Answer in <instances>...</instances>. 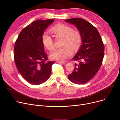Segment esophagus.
<instances>
[{
  "label": "esophagus",
  "instance_id": "esophagus-1",
  "mask_svg": "<svg viewBox=\"0 0 120 120\" xmlns=\"http://www.w3.org/2000/svg\"><path fill=\"white\" fill-rule=\"evenodd\" d=\"M57 62L58 63H62V64H64L65 62L64 61H57Z\"/></svg>",
  "mask_w": 120,
  "mask_h": 120
}]
</instances>
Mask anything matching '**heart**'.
<instances>
[{
	"instance_id": "1",
	"label": "heart",
	"mask_w": 120,
	"mask_h": 120,
	"mask_svg": "<svg viewBox=\"0 0 120 120\" xmlns=\"http://www.w3.org/2000/svg\"><path fill=\"white\" fill-rule=\"evenodd\" d=\"M52 33L57 38H64L62 48L56 49L50 54L52 59L64 60L72 54L73 50L78 51L82 43V37L79 31L74 30L72 26L64 24H57L51 29ZM44 46L49 50L54 48L52 37L47 32H44L41 37Z\"/></svg>"
}]
</instances>
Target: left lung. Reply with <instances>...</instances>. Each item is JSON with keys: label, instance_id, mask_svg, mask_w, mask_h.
I'll list each match as a JSON object with an SVG mask.
<instances>
[{"label": "left lung", "instance_id": "1", "mask_svg": "<svg viewBox=\"0 0 120 120\" xmlns=\"http://www.w3.org/2000/svg\"><path fill=\"white\" fill-rule=\"evenodd\" d=\"M65 22L76 26L82 37V44L73 59L78 61L73 72L68 79L73 83H86L94 78L99 71L104 54V46L96 28L86 20L72 18Z\"/></svg>", "mask_w": 120, "mask_h": 120}]
</instances>
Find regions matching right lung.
<instances>
[{
  "mask_svg": "<svg viewBox=\"0 0 120 120\" xmlns=\"http://www.w3.org/2000/svg\"><path fill=\"white\" fill-rule=\"evenodd\" d=\"M54 19L36 20L22 30L15 43V62L19 73L32 85H38L49 78L54 61L48 59L41 37Z\"/></svg>",
  "mask_w": 120,
  "mask_h": 120,
  "instance_id": "right-lung-1",
  "label": "right lung"
}]
</instances>
